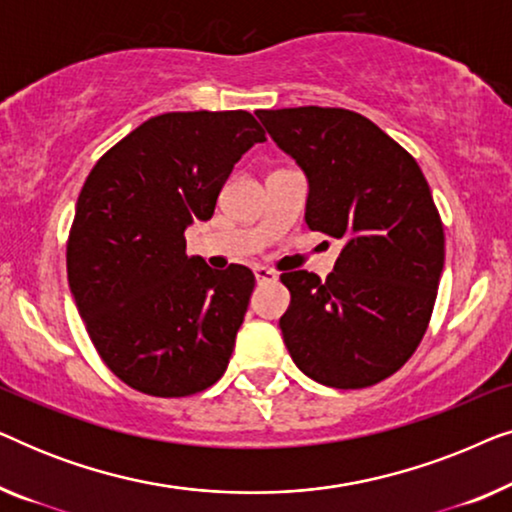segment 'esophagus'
<instances>
[{
	"label": "esophagus",
	"mask_w": 512,
	"mask_h": 512,
	"mask_svg": "<svg viewBox=\"0 0 512 512\" xmlns=\"http://www.w3.org/2000/svg\"><path fill=\"white\" fill-rule=\"evenodd\" d=\"M254 275H256V282H258V284L275 282V279H277V272H275V270H270V268H265V265H256V268H254Z\"/></svg>",
	"instance_id": "34e87169"
}]
</instances>
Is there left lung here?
Masks as SVG:
<instances>
[{
  "label": "left lung",
  "mask_w": 512,
  "mask_h": 512,
  "mask_svg": "<svg viewBox=\"0 0 512 512\" xmlns=\"http://www.w3.org/2000/svg\"><path fill=\"white\" fill-rule=\"evenodd\" d=\"M305 172V221L342 240L326 282L284 272L279 319L291 359L314 382L363 389L410 359L436 303L445 235L417 160L349 109L256 111Z\"/></svg>",
  "instance_id": "left-lung-1"
}]
</instances>
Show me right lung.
Returning <instances> with one entry per match:
<instances>
[{"label": "right lung", "mask_w": 512, "mask_h": 512, "mask_svg": "<svg viewBox=\"0 0 512 512\" xmlns=\"http://www.w3.org/2000/svg\"><path fill=\"white\" fill-rule=\"evenodd\" d=\"M265 132L249 111L153 116L104 153L81 188L67 279L111 373L149 396H191L226 373L254 272L186 256L237 160Z\"/></svg>", "instance_id": "obj_1"}]
</instances>
